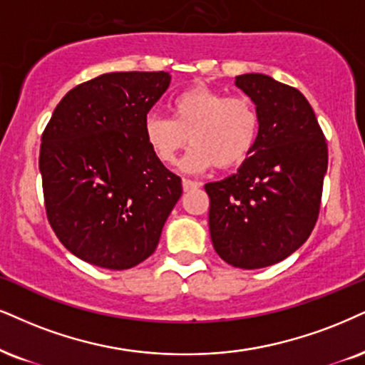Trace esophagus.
Instances as JSON below:
<instances>
[{
	"label": "esophagus",
	"instance_id": "esophagus-1",
	"mask_svg": "<svg viewBox=\"0 0 365 365\" xmlns=\"http://www.w3.org/2000/svg\"><path fill=\"white\" fill-rule=\"evenodd\" d=\"M197 187H201V182L191 181V179H182V190L186 192L195 191V190H197Z\"/></svg>",
	"mask_w": 365,
	"mask_h": 365
}]
</instances>
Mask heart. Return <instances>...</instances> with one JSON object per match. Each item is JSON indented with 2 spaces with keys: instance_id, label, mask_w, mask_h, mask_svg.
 I'll list each match as a JSON object with an SVG mask.
<instances>
[{
  "instance_id": "obj_1",
  "label": "heart",
  "mask_w": 365,
  "mask_h": 365,
  "mask_svg": "<svg viewBox=\"0 0 365 365\" xmlns=\"http://www.w3.org/2000/svg\"><path fill=\"white\" fill-rule=\"evenodd\" d=\"M260 115L245 96H230L208 86H195L170 101V118L148 115L145 142L157 160L173 165L187 142L192 143L179 168L203 173L217 165L233 169L244 164L257 143Z\"/></svg>"
}]
</instances>
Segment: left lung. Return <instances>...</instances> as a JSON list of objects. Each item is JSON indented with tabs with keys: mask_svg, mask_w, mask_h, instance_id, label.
<instances>
[{
	"mask_svg": "<svg viewBox=\"0 0 365 365\" xmlns=\"http://www.w3.org/2000/svg\"><path fill=\"white\" fill-rule=\"evenodd\" d=\"M235 86L257 106L260 132L235 174L205 184L210 235L227 264L260 269L308 240L320 211L328 148L298 89L254 73L237 76Z\"/></svg>",
	"mask_w": 365,
	"mask_h": 365,
	"instance_id": "1",
	"label": "left lung"
}]
</instances>
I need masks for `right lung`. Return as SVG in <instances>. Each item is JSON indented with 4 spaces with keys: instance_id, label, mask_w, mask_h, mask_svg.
<instances>
[{
    "instance_id": "obj_1",
    "label": "right lung",
    "mask_w": 365,
    "mask_h": 365,
    "mask_svg": "<svg viewBox=\"0 0 365 365\" xmlns=\"http://www.w3.org/2000/svg\"><path fill=\"white\" fill-rule=\"evenodd\" d=\"M169 84L164 71L101 74L71 89L43 130L48 223L84 262L123 271L157 249L182 186L147 145L143 123Z\"/></svg>"
}]
</instances>
